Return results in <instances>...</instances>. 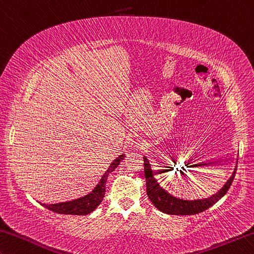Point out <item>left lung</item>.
I'll use <instances>...</instances> for the list:
<instances>
[{
	"label": "left lung",
	"mask_w": 254,
	"mask_h": 254,
	"mask_svg": "<svg viewBox=\"0 0 254 254\" xmlns=\"http://www.w3.org/2000/svg\"><path fill=\"white\" fill-rule=\"evenodd\" d=\"M144 159V174H145L146 179V194L151 200L152 203L155 205V208L159 209L161 212L168 214H177V216H189V214H196L205 211L210 206L217 203L224 195L227 193V190L231 187L232 183L235 177L237 166L234 170L231 178L228 179L227 183L222 186L220 190H218L216 194L208 198H202V200H183V198L175 197L160 186L155 178L153 177V170L151 169L149 160L146 157Z\"/></svg>",
	"instance_id": "8db88e82"
}]
</instances>
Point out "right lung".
<instances>
[{
	"label": "right lung",
	"instance_id": "1",
	"mask_svg": "<svg viewBox=\"0 0 254 254\" xmlns=\"http://www.w3.org/2000/svg\"><path fill=\"white\" fill-rule=\"evenodd\" d=\"M125 158V154H120L118 158L114 160L108 170L105 171L102 178L100 179L99 184L96 185L94 190L91 193L85 195L83 197L76 198V200L68 201V202H61V203L56 204H45L41 203L46 209L51 210V211L56 213H62V214H76V216H85V214L91 213L92 211L99 206V204L102 202L104 194H105V184H107V179L109 174L114 171L120 161Z\"/></svg>",
	"mask_w": 254,
	"mask_h": 254
}]
</instances>
